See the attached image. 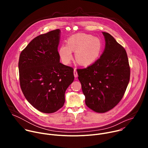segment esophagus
Listing matches in <instances>:
<instances>
[{"mask_svg": "<svg viewBox=\"0 0 148 148\" xmlns=\"http://www.w3.org/2000/svg\"><path fill=\"white\" fill-rule=\"evenodd\" d=\"M74 75L75 78L77 77V76H78V74H77V72L75 69H74Z\"/></svg>", "mask_w": 148, "mask_h": 148, "instance_id": "1", "label": "esophagus"}]
</instances>
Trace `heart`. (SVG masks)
<instances>
[{
    "label": "heart",
    "instance_id": "b5f03b06",
    "mask_svg": "<svg viewBox=\"0 0 148 148\" xmlns=\"http://www.w3.org/2000/svg\"><path fill=\"white\" fill-rule=\"evenodd\" d=\"M102 49L101 40L90 34H77L70 37L67 44L61 45L58 55L65 64H69L73 58L72 51H75V60L79 64H92L99 57Z\"/></svg>",
    "mask_w": 148,
    "mask_h": 148
}]
</instances>
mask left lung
I'll list each match as a JSON object with an SVG mask.
<instances>
[{
	"mask_svg": "<svg viewBox=\"0 0 148 148\" xmlns=\"http://www.w3.org/2000/svg\"><path fill=\"white\" fill-rule=\"evenodd\" d=\"M100 58L86 69H77L87 106L98 113L106 112L122 98L130 78L127 54L109 33Z\"/></svg>",
	"mask_w": 148,
	"mask_h": 148,
	"instance_id": "obj_1",
	"label": "left lung"
}]
</instances>
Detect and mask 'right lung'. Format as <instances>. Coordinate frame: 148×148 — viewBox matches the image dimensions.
Returning <instances> with one entry per match:
<instances>
[{
    "instance_id": "obj_1",
    "label": "right lung",
    "mask_w": 148,
    "mask_h": 148,
    "mask_svg": "<svg viewBox=\"0 0 148 148\" xmlns=\"http://www.w3.org/2000/svg\"><path fill=\"white\" fill-rule=\"evenodd\" d=\"M60 29L38 36L20 53V84L27 101L50 114L62 107L65 92L74 79L72 67L60 62Z\"/></svg>"
}]
</instances>
